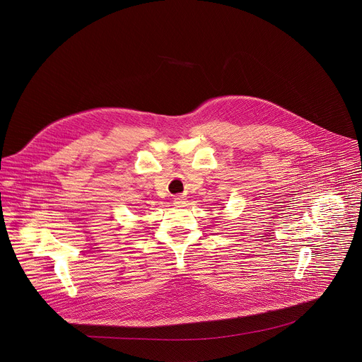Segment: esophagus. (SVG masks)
Listing matches in <instances>:
<instances>
[{"label":"esophagus","mask_w":362,"mask_h":362,"mask_svg":"<svg viewBox=\"0 0 362 362\" xmlns=\"http://www.w3.org/2000/svg\"><path fill=\"white\" fill-rule=\"evenodd\" d=\"M173 204H176V206H182V204H185V197H182V196H175V199H173Z\"/></svg>","instance_id":"1"}]
</instances>
